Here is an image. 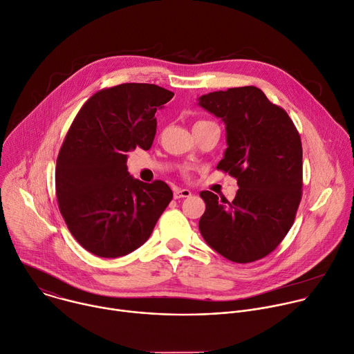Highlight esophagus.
I'll use <instances>...</instances> for the list:
<instances>
[{
	"label": "esophagus",
	"instance_id": "esophagus-1",
	"mask_svg": "<svg viewBox=\"0 0 354 354\" xmlns=\"http://www.w3.org/2000/svg\"><path fill=\"white\" fill-rule=\"evenodd\" d=\"M191 195V191L187 188H176L174 189V199H180V198H188Z\"/></svg>",
	"mask_w": 354,
	"mask_h": 354
}]
</instances>
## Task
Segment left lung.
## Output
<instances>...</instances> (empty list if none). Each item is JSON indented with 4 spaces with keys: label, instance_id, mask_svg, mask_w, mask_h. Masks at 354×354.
Segmentation results:
<instances>
[{
    "label": "left lung",
    "instance_id": "obj_1",
    "mask_svg": "<svg viewBox=\"0 0 354 354\" xmlns=\"http://www.w3.org/2000/svg\"><path fill=\"white\" fill-rule=\"evenodd\" d=\"M198 106L223 121L227 148L216 169L239 185L232 202L210 191L199 194L206 205L199 232L226 259L254 262L293 226L303 187L300 135L288 113L255 86L203 95Z\"/></svg>",
    "mask_w": 354,
    "mask_h": 354
}]
</instances>
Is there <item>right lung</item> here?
Returning a JSON list of instances; mask_svg holds the SVG:
<instances>
[{
    "instance_id": "obj_1",
    "label": "right lung",
    "mask_w": 354,
    "mask_h": 354,
    "mask_svg": "<svg viewBox=\"0 0 354 354\" xmlns=\"http://www.w3.org/2000/svg\"><path fill=\"white\" fill-rule=\"evenodd\" d=\"M173 92L151 84H122L95 93L71 125L55 166L61 215L75 240L102 258L142 245L173 199L170 187L128 173L127 152L148 151L155 113Z\"/></svg>"
}]
</instances>
